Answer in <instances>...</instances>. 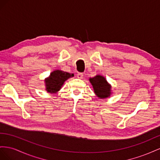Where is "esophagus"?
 I'll return each mask as SVG.
<instances>
[{"instance_id":"esophagus-1","label":"esophagus","mask_w":160,"mask_h":160,"mask_svg":"<svg viewBox=\"0 0 160 160\" xmlns=\"http://www.w3.org/2000/svg\"><path fill=\"white\" fill-rule=\"evenodd\" d=\"M83 74L82 73H78L77 74V78H79V79H82L83 78Z\"/></svg>"}]
</instances>
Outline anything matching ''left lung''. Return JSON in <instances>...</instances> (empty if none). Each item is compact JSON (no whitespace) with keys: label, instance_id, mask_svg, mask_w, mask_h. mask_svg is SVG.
Wrapping results in <instances>:
<instances>
[{"label":"left lung","instance_id":"left-lung-1","mask_svg":"<svg viewBox=\"0 0 160 160\" xmlns=\"http://www.w3.org/2000/svg\"><path fill=\"white\" fill-rule=\"evenodd\" d=\"M89 81L92 84L94 92L97 97L100 99H104L111 97L112 92V86L109 84L105 77L101 75H97L90 78Z\"/></svg>","mask_w":160,"mask_h":160}]
</instances>
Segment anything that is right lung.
<instances>
[{
  "instance_id": "obj_1",
  "label": "right lung",
  "mask_w": 160,
  "mask_h": 160,
  "mask_svg": "<svg viewBox=\"0 0 160 160\" xmlns=\"http://www.w3.org/2000/svg\"><path fill=\"white\" fill-rule=\"evenodd\" d=\"M74 76V74L61 70H54L44 80L45 90L51 94L57 93L62 88L65 82L68 78Z\"/></svg>"
}]
</instances>
